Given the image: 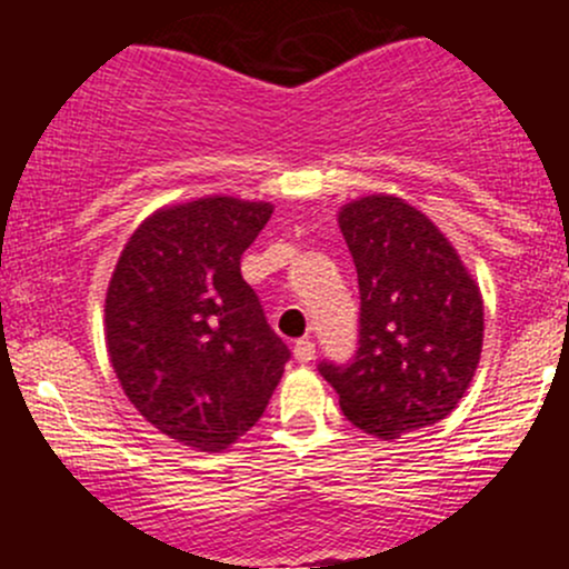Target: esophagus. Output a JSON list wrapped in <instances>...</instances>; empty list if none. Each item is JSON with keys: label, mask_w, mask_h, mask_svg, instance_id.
<instances>
[{"label": "esophagus", "mask_w": 569, "mask_h": 569, "mask_svg": "<svg viewBox=\"0 0 569 569\" xmlns=\"http://www.w3.org/2000/svg\"><path fill=\"white\" fill-rule=\"evenodd\" d=\"M313 358H317V343H313L311 338H300V341L295 343V360L297 363H311Z\"/></svg>", "instance_id": "1"}]
</instances>
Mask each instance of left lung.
Masks as SVG:
<instances>
[{"mask_svg": "<svg viewBox=\"0 0 569 569\" xmlns=\"http://www.w3.org/2000/svg\"><path fill=\"white\" fill-rule=\"evenodd\" d=\"M338 226L358 269V349L343 366L321 360V377L375 438L443 421L479 366V286L438 226L393 194L352 200Z\"/></svg>", "mask_w": 569, "mask_h": 569, "instance_id": "obj_1", "label": "left lung"}]
</instances>
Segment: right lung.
Returning <instances> with one entry per match:
<instances>
[{
  "instance_id": "obj_1",
  "label": "right lung",
  "mask_w": 569,
  "mask_h": 569,
  "mask_svg": "<svg viewBox=\"0 0 569 569\" xmlns=\"http://www.w3.org/2000/svg\"><path fill=\"white\" fill-rule=\"evenodd\" d=\"M269 203L189 200L131 233L107 289V352L148 423L176 443L222 451L269 405L291 352L242 278Z\"/></svg>"
}]
</instances>
